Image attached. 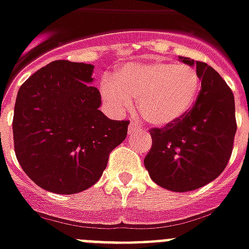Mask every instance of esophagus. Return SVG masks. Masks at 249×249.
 <instances>
[{
	"mask_svg": "<svg viewBox=\"0 0 249 249\" xmlns=\"http://www.w3.org/2000/svg\"><path fill=\"white\" fill-rule=\"evenodd\" d=\"M138 131H139L138 124H137V123H134V121H131L130 125H129V134L134 135V134H137Z\"/></svg>",
	"mask_w": 249,
	"mask_h": 249,
	"instance_id": "1",
	"label": "esophagus"
}]
</instances>
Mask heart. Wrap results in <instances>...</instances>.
<instances>
[{
    "label": "heart",
    "instance_id": "heart-1",
    "mask_svg": "<svg viewBox=\"0 0 249 249\" xmlns=\"http://www.w3.org/2000/svg\"><path fill=\"white\" fill-rule=\"evenodd\" d=\"M201 80L195 68L174 62H133L105 80L101 96L114 114H123L137 98L147 123L166 126L180 120L196 102Z\"/></svg>",
    "mask_w": 249,
    "mask_h": 249
}]
</instances>
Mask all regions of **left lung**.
<instances>
[{"label": "left lung", "mask_w": 249, "mask_h": 249, "mask_svg": "<svg viewBox=\"0 0 249 249\" xmlns=\"http://www.w3.org/2000/svg\"><path fill=\"white\" fill-rule=\"evenodd\" d=\"M179 60L196 66L201 90L180 120L151 129L152 147L144 166L160 187L189 192L215 180L228 165L236 131L235 104L231 89L211 66L189 57Z\"/></svg>", "instance_id": "1"}]
</instances>
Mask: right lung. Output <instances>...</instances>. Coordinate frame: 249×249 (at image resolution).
<instances>
[{"mask_svg": "<svg viewBox=\"0 0 249 249\" xmlns=\"http://www.w3.org/2000/svg\"><path fill=\"white\" fill-rule=\"evenodd\" d=\"M94 66L52 61L20 87L14 111L16 159L38 187L74 195L98 181L110 152L128 134L129 121L100 110L90 86Z\"/></svg>", "mask_w": 249, "mask_h": 249, "instance_id": "1", "label": "right lung"}]
</instances>
